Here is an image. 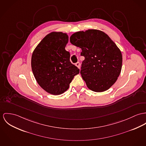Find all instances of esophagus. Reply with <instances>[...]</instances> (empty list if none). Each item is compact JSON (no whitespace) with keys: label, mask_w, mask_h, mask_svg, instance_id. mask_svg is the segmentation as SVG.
Listing matches in <instances>:
<instances>
[{"label":"esophagus","mask_w":146,"mask_h":146,"mask_svg":"<svg viewBox=\"0 0 146 146\" xmlns=\"http://www.w3.org/2000/svg\"><path fill=\"white\" fill-rule=\"evenodd\" d=\"M76 66L78 68H80V63L79 62H77V63H76Z\"/></svg>","instance_id":"esophagus-1"}]
</instances>
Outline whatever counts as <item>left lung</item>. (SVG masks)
<instances>
[{"label": "left lung", "mask_w": 146, "mask_h": 146, "mask_svg": "<svg viewBox=\"0 0 146 146\" xmlns=\"http://www.w3.org/2000/svg\"><path fill=\"white\" fill-rule=\"evenodd\" d=\"M73 45L82 49L84 56L80 74L90 90L102 92L108 90L119 77L122 65L121 50L109 36L96 29L73 34Z\"/></svg>", "instance_id": "1"}]
</instances>
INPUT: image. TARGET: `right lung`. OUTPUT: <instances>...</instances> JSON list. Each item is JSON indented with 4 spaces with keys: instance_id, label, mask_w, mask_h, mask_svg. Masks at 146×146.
Returning <instances> with one entry per match:
<instances>
[{
    "instance_id": "1",
    "label": "right lung",
    "mask_w": 146,
    "mask_h": 146,
    "mask_svg": "<svg viewBox=\"0 0 146 146\" xmlns=\"http://www.w3.org/2000/svg\"><path fill=\"white\" fill-rule=\"evenodd\" d=\"M68 42L67 34L52 32L42 40L32 54L31 66L35 78L43 90L53 95L66 92L79 73L65 49Z\"/></svg>"
}]
</instances>
